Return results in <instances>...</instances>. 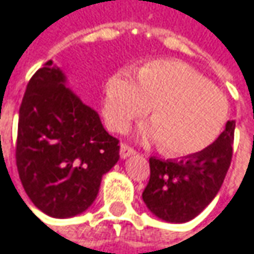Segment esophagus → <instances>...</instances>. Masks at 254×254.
<instances>
[{
  "label": "esophagus",
  "instance_id": "34e87169",
  "mask_svg": "<svg viewBox=\"0 0 254 254\" xmlns=\"http://www.w3.org/2000/svg\"><path fill=\"white\" fill-rule=\"evenodd\" d=\"M136 151L133 150L132 147H129L127 144H121V157L122 158H127V157H130V155H133Z\"/></svg>",
  "mask_w": 254,
  "mask_h": 254
}]
</instances>
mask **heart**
Listing matches in <instances>:
<instances>
[{"instance_id":"1","label":"heart","mask_w":254,"mask_h":254,"mask_svg":"<svg viewBox=\"0 0 254 254\" xmlns=\"http://www.w3.org/2000/svg\"><path fill=\"white\" fill-rule=\"evenodd\" d=\"M152 106L148 136L163 142L174 157L208 148L228 118V100L211 81L177 61H152L138 69V81L127 71L104 85L103 116L107 127L122 132L145 118Z\"/></svg>"}]
</instances>
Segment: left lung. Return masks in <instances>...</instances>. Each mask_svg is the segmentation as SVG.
<instances>
[{
  "mask_svg": "<svg viewBox=\"0 0 254 254\" xmlns=\"http://www.w3.org/2000/svg\"><path fill=\"white\" fill-rule=\"evenodd\" d=\"M236 122L228 121L208 148L180 160L150 158V182L142 199L151 212L167 222H188L217 196L233 158Z\"/></svg>",
  "mask_w": 254,
  "mask_h": 254,
  "instance_id": "1",
  "label": "left lung"
}]
</instances>
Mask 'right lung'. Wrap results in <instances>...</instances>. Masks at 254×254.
Here are the masks:
<instances>
[{
    "mask_svg": "<svg viewBox=\"0 0 254 254\" xmlns=\"http://www.w3.org/2000/svg\"><path fill=\"white\" fill-rule=\"evenodd\" d=\"M119 141L96 110L68 87L48 61L30 78L18 112L15 163L30 200L54 218L84 212L119 160Z\"/></svg>",
    "mask_w": 254,
    "mask_h": 254,
    "instance_id": "1",
    "label": "right lung"
}]
</instances>
